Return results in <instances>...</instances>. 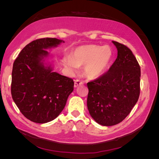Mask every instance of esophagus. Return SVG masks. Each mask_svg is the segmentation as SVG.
<instances>
[{
	"instance_id": "1",
	"label": "esophagus",
	"mask_w": 159,
	"mask_h": 159,
	"mask_svg": "<svg viewBox=\"0 0 159 159\" xmlns=\"http://www.w3.org/2000/svg\"><path fill=\"white\" fill-rule=\"evenodd\" d=\"M83 83L81 82V81L79 80H75V81H74V88H77L78 87V86L82 85Z\"/></svg>"
}]
</instances>
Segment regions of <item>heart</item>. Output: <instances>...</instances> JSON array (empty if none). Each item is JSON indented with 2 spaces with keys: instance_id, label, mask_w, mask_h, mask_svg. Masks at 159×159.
I'll list each match as a JSON object with an SVG mask.
<instances>
[{
  "instance_id": "heart-1",
  "label": "heart",
  "mask_w": 159,
  "mask_h": 159,
  "mask_svg": "<svg viewBox=\"0 0 159 159\" xmlns=\"http://www.w3.org/2000/svg\"><path fill=\"white\" fill-rule=\"evenodd\" d=\"M113 57V52L109 46H81L72 52V57H65L64 64L70 70H75L78 66H85L84 75L88 79L94 80L106 71Z\"/></svg>"
}]
</instances>
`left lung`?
Wrapping results in <instances>:
<instances>
[{
  "label": "left lung",
  "instance_id": "8db88e82",
  "mask_svg": "<svg viewBox=\"0 0 159 159\" xmlns=\"http://www.w3.org/2000/svg\"><path fill=\"white\" fill-rule=\"evenodd\" d=\"M117 57L109 71L87 84V105L95 121L103 126L121 122L135 105L140 94L141 68L129 48L112 41Z\"/></svg>",
  "mask_w": 159,
  "mask_h": 159
}]
</instances>
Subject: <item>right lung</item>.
Here are the masks:
<instances>
[{"instance_id":"right-lung-1","label":"right lung","mask_w":159,"mask_h":159,"mask_svg":"<svg viewBox=\"0 0 159 159\" xmlns=\"http://www.w3.org/2000/svg\"><path fill=\"white\" fill-rule=\"evenodd\" d=\"M63 40L40 38L27 44L14 61L11 94L22 115L37 123L56 119L64 109L74 90L71 78L53 71L46 62L48 49L57 47Z\"/></svg>"}]
</instances>
